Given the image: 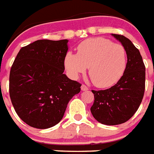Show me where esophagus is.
Returning a JSON list of instances; mask_svg holds the SVG:
<instances>
[{
	"mask_svg": "<svg viewBox=\"0 0 154 154\" xmlns=\"http://www.w3.org/2000/svg\"><path fill=\"white\" fill-rule=\"evenodd\" d=\"M81 89H82V91H87V90H89V88H88V87H87L85 85L82 84L81 86Z\"/></svg>",
	"mask_w": 154,
	"mask_h": 154,
	"instance_id": "34e87169",
	"label": "esophagus"
}]
</instances>
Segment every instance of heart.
Segmentation results:
<instances>
[{
	"mask_svg": "<svg viewBox=\"0 0 154 154\" xmlns=\"http://www.w3.org/2000/svg\"><path fill=\"white\" fill-rule=\"evenodd\" d=\"M126 63L125 48L102 37L82 42L77 47V54L69 51L64 61L65 69L72 79L78 78L89 67L92 82L99 88L116 83L126 70Z\"/></svg>",
	"mask_w": 154,
	"mask_h": 154,
	"instance_id": "heart-1",
	"label": "heart"
}]
</instances>
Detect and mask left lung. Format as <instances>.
<instances>
[{
    "mask_svg": "<svg viewBox=\"0 0 154 154\" xmlns=\"http://www.w3.org/2000/svg\"><path fill=\"white\" fill-rule=\"evenodd\" d=\"M126 51L127 63L123 76L109 89L92 90L94 103L90 110L102 124L119 125L128 121L140 105L145 90V65L140 51L130 39L112 34Z\"/></svg>",
    "mask_w": 154,
    "mask_h": 154,
    "instance_id": "1",
    "label": "left lung"
}]
</instances>
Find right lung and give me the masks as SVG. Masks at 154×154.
Masks as SVG:
<instances>
[{
	"label": "right lung",
	"instance_id": "add662e5",
	"mask_svg": "<svg viewBox=\"0 0 154 154\" xmlns=\"http://www.w3.org/2000/svg\"><path fill=\"white\" fill-rule=\"evenodd\" d=\"M67 39L38 40L17 53L9 77L12 105L24 123L48 129L63 117L71 99L81 84L63 74Z\"/></svg>",
	"mask_w": 154,
	"mask_h": 154
}]
</instances>
